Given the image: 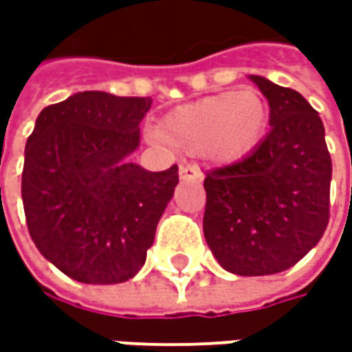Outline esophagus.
<instances>
[{
    "instance_id": "1",
    "label": "esophagus",
    "mask_w": 352,
    "mask_h": 352,
    "mask_svg": "<svg viewBox=\"0 0 352 352\" xmlns=\"http://www.w3.org/2000/svg\"><path fill=\"white\" fill-rule=\"evenodd\" d=\"M180 180H184V182H201L204 174L196 166L186 164V166H180Z\"/></svg>"
}]
</instances>
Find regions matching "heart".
<instances>
[{
    "instance_id": "heart-1",
    "label": "heart",
    "mask_w": 352,
    "mask_h": 352,
    "mask_svg": "<svg viewBox=\"0 0 352 352\" xmlns=\"http://www.w3.org/2000/svg\"><path fill=\"white\" fill-rule=\"evenodd\" d=\"M268 121L263 94L245 88L174 107L162 117L156 139L188 155H201L215 166H231L258 148Z\"/></svg>"
}]
</instances>
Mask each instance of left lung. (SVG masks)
I'll use <instances>...</instances> for the list:
<instances>
[{
	"mask_svg": "<svg viewBox=\"0 0 352 352\" xmlns=\"http://www.w3.org/2000/svg\"><path fill=\"white\" fill-rule=\"evenodd\" d=\"M270 105V133L245 160L208 172L204 235L227 272H284L329 223L331 156L319 113L296 89L250 76Z\"/></svg>",
	"mask_w": 352,
	"mask_h": 352,
	"instance_id": "obj_1",
	"label": "left lung"
}]
</instances>
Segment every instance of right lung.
Masks as SVG:
<instances>
[{
    "label": "right lung",
    "mask_w": 352,
    "mask_h": 352,
    "mask_svg": "<svg viewBox=\"0 0 352 352\" xmlns=\"http://www.w3.org/2000/svg\"><path fill=\"white\" fill-rule=\"evenodd\" d=\"M151 98L78 91L45 107L25 146L21 196L38 252L84 284L133 278L174 196L178 166L131 162Z\"/></svg>",
    "instance_id": "right-lung-1"
}]
</instances>
